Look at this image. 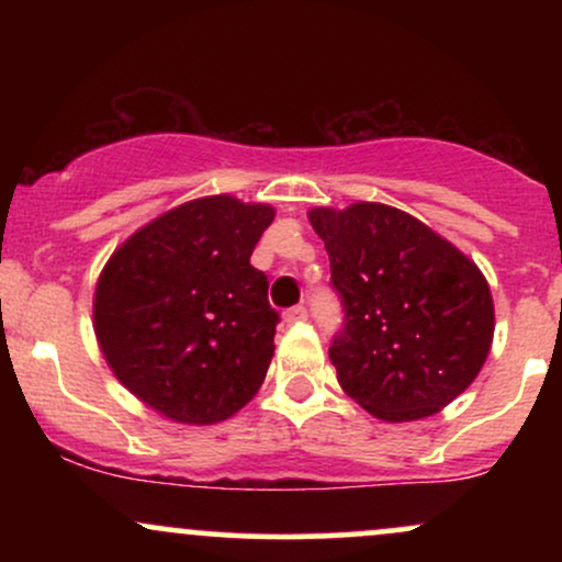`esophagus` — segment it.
<instances>
[{"label":"esophagus","instance_id":"esophagus-1","mask_svg":"<svg viewBox=\"0 0 562 562\" xmlns=\"http://www.w3.org/2000/svg\"><path fill=\"white\" fill-rule=\"evenodd\" d=\"M306 319H308L306 306H293V308H288V312H285L288 325H301V322H306Z\"/></svg>","mask_w":562,"mask_h":562}]
</instances>
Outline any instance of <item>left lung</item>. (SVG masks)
<instances>
[{"mask_svg": "<svg viewBox=\"0 0 562 562\" xmlns=\"http://www.w3.org/2000/svg\"><path fill=\"white\" fill-rule=\"evenodd\" d=\"M330 256L346 327L338 383L385 423L436 415L479 378L494 340L486 277L457 245L385 203L308 211Z\"/></svg>", "mask_w": 562, "mask_h": 562, "instance_id": "8db88e82", "label": "left lung"}]
</instances>
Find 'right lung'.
<instances>
[{
    "label": "right lung",
    "mask_w": 562,
    "mask_h": 562,
    "mask_svg": "<svg viewBox=\"0 0 562 562\" xmlns=\"http://www.w3.org/2000/svg\"><path fill=\"white\" fill-rule=\"evenodd\" d=\"M274 222L267 203L205 195L126 237L94 288V335L126 391L158 415L214 425L267 378L280 314L250 254Z\"/></svg>",
    "instance_id": "obj_1"
}]
</instances>
